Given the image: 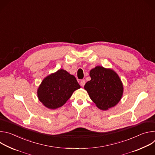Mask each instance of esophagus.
<instances>
[{"label": "esophagus", "mask_w": 155, "mask_h": 155, "mask_svg": "<svg viewBox=\"0 0 155 155\" xmlns=\"http://www.w3.org/2000/svg\"><path fill=\"white\" fill-rule=\"evenodd\" d=\"M85 83H86L85 80H81V81H80V85H81V86H84V85L85 84Z\"/></svg>", "instance_id": "obj_1"}]
</instances>
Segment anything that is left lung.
<instances>
[{
	"label": "left lung",
	"instance_id": "obj_1",
	"mask_svg": "<svg viewBox=\"0 0 155 155\" xmlns=\"http://www.w3.org/2000/svg\"><path fill=\"white\" fill-rule=\"evenodd\" d=\"M90 75L91 79L84 87L96 106L102 110L115 106L123 93V83L118 74L112 69L96 66L90 71Z\"/></svg>",
	"mask_w": 155,
	"mask_h": 155
}]
</instances>
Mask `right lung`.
<instances>
[{
	"mask_svg": "<svg viewBox=\"0 0 155 155\" xmlns=\"http://www.w3.org/2000/svg\"><path fill=\"white\" fill-rule=\"evenodd\" d=\"M80 88L75 77L59 69L44 78L37 90L39 101L50 109L62 107L72 93Z\"/></svg>",
	"mask_w": 155,
	"mask_h": 155,
	"instance_id": "add662e5",
	"label": "right lung"
}]
</instances>
